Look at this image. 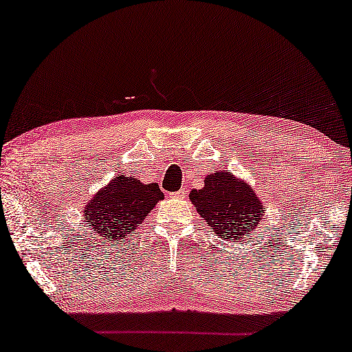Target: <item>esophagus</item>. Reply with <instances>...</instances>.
I'll list each match as a JSON object with an SVG mask.
<instances>
[{
  "instance_id": "obj_1",
  "label": "esophagus",
  "mask_w": 352,
  "mask_h": 352,
  "mask_svg": "<svg viewBox=\"0 0 352 352\" xmlns=\"http://www.w3.org/2000/svg\"><path fill=\"white\" fill-rule=\"evenodd\" d=\"M173 196H175V198H186V196H187V190H186V188H181L179 192L173 193Z\"/></svg>"
}]
</instances>
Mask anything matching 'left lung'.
Returning <instances> with one entry per match:
<instances>
[{
    "instance_id": "1",
    "label": "left lung",
    "mask_w": 352,
    "mask_h": 352,
    "mask_svg": "<svg viewBox=\"0 0 352 352\" xmlns=\"http://www.w3.org/2000/svg\"><path fill=\"white\" fill-rule=\"evenodd\" d=\"M188 198L212 230L233 243L249 238L264 217L263 202L255 190L229 170L207 175L204 187L192 190Z\"/></svg>"
}]
</instances>
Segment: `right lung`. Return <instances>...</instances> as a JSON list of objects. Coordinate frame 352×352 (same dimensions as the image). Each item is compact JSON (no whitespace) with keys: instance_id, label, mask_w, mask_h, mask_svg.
Masks as SVG:
<instances>
[{"instance_id":"right-lung-1","label":"right lung","mask_w":352,"mask_h":352,"mask_svg":"<svg viewBox=\"0 0 352 352\" xmlns=\"http://www.w3.org/2000/svg\"><path fill=\"white\" fill-rule=\"evenodd\" d=\"M162 199L156 182L142 184L139 177L117 175L86 202L85 223L103 239L125 241Z\"/></svg>"}]
</instances>
